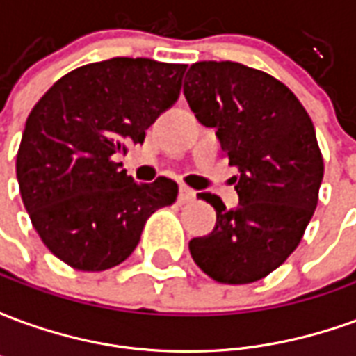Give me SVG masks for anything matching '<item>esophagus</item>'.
I'll list each match as a JSON object with an SVG mask.
<instances>
[{
    "mask_svg": "<svg viewBox=\"0 0 356 356\" xmlns=\"http://www.w3.org/2000/svg\"><path fill=\"white\" fill-rule=\"evenodd\" d=\"M194 196H196V193H194L193 188H188V186H181V188H179V202H181V204L193 202Z\"/></svg>",
    "mask_w": 356,
    "mask_h": 356,
    "instance_id": "34e87169",
    "label": "esophagus"
}]
</instances>
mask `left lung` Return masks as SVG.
<instances>
[{"instance_id": "obj_1", "label": "left lung", "mask_w": 356, "mask_h": 356, "mask_svg": "<svg viewBox=\"0 0 356 356\" xmlns=\"http://www.w3.org/2000/svg\"><path fill=\"white\" fill-rule=\"evenodd\" d=\"M183 93L240 171L236 208L198 193L217 221L188 242L191 255L217 282L261 280L298 248L318 202L324 162L313 122L282 81L231 60L194 63Z\"/></svg>"}]
</instances>
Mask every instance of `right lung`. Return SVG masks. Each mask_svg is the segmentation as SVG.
<instances>
[{
    "mask_svg": "<svg viewBox=\"0 0 356 356\" xmlns=\"http://www.w3.org/2000/svg\"><path fill=\"white\" fill-rule=\"evenodd\" d=\"M186 65L116 57L80 66L38 101L17 154L20 196L60 261L106 270L125 261L147 219L177 198V183H135L122 162L181 93Z\"/></svg>",
    "mask_w": 356,
    "mask_h": 356,
    "instance_id": "obj_1",
    "label": "right lung"
}]
</instances>
